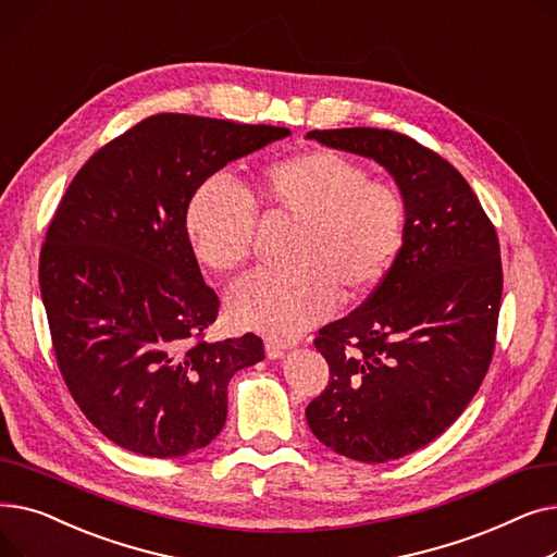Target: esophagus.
Wrapping results in <instances>:
<instances>
[{
	"mask_svg": "<svg viewBox=\"0 0 557 557\" xmlns=\"http://www.w3.org/2000/svg\"><path fill=\"white\" fill-rule=\"evenodd\" d=\"M284 355H286V345L275 343V341H267V357H269V359L277 361V359H282Z\"/></svg>",
	"mask_w": 557,
	"mask_h": 557,
	"instance_id": "1",
	"label": "esophagus"
}]
</instances>
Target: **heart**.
Masks as SVG:
<instances>
[{"label": "heart", "mask_w": 557, "mask_h": 557, "mask_svg": "<svg viewBox=\"0 0 557 557\" xmlns=\"http://www.w3.org/2000/svg\"><path fill=\"white\" fill-rule=\"evenodd\" d=\"M269 216L298 223L286 252L288 271L255 275L227 298L230 320L275 341H294L323 323L343 300L382 284L406 227L401 194L338 151L309 149L261 169L255 198ZM216 173L189 198L185 230L196 259L214 273L242 269L250 257L255 205Z\"/></svg>", "instance_id": "heart-1"}]
</instances>
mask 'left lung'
Here are the masks:
<instances>
[{
  "mask_svg": "<svg viewBox=\"0 0 557 557\" xmlns=\"http://www.w3.org/2000/svg\"><path fill=\"white\" fill-rule=\"evenodd\" d=\"M307 139L382 164L406 205L404 244L382 284L313 341L330 384L305 411L336 454L395 460L454 424L483 382L504 288L499 239L462 175L416 139L379 128Z\"/></svg>",
  "mask_w": 557,
  "mask_h": 557,
  "instance_id": "obj_1",
  "label": "left lung"
}]
</instances>
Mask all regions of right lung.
I'll list each match as a JSON object with an SVG mask.
<instances>
[{"label":"right lung","instance_id":"obj_1","mask_svg":"<svg viewBox=\"0 0 557 557\" xmlns=\"http://www.w3.org/2000/svg\"><path fill=\"white\" fill-rule=\"evenodd\" d=\"M288 128L162 112L87 160L40 252L58 368L85 418L122 449L178 458L210 445L227 384L263 359L255 334L202 341L219 311L191 250L194 191Z\"/></svg>","mask_w":557,"mask_h":557}]
</instances>
